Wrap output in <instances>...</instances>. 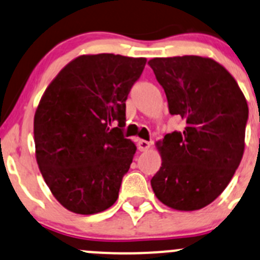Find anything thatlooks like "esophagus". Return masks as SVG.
<instances>
[{
  "label": "esophagus",
  "mask_w": 260,
  "mask_h": 260,
  "mask_svg": "<svg viewBox=\"0 0 260 260\" xmlns=\"http://www.w3.org/2000/svg\"><path fill=\"white\" fill-rule=\"evenodd\" d=\"M150 146H151V142H148V141H145V140L138 141V148H140V151H147L148 148H150Z\"/></svg>",
  "instance_id": "34e87169"
}]
</instances>
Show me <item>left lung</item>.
Here are the masks:
<instances>
[{
  "instance_id": "8db88e82",
  "label": "left lung",
  "mask_w": 260,
  "mask_h": 260,
  "mask_svg": "<svg viewBox=\"0 0 260 260\" xmlns=\"http://www.w3.org/2000/svg\"><path fill=\"white\" fill-rule=\"evenodd\" d=\"M148 64L170 114L185 120L183 132L164 137L162 162L151 186L168 207L201 210L225 190L243 157L245 96L228 70L211 58H153Z\"/></svg>"
}]
</instances>
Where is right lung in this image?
<instances>
[{
    "label": "right lung",
    "instance_id": "right-lung-1",
    "mask_svg": "<svg viewBox=\"0 0 260 260\" xmlns=\"http://www.w3.org/2000/svg\"><path fill=\"white\" fill-rule=\"evenodd\" d=\"M146 58L80 55L50 82L34 117L40 173L55 200L80 215L115 203L135 143L124 137L125 100ZM113 121L118 125L110 128Z\"/></svg>",
    "mask_w": 260,
    "mask_h": 260
}]
</instances>
